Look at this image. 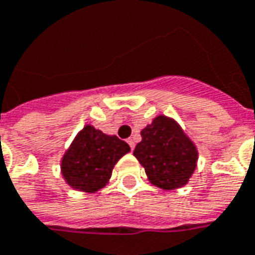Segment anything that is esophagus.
<instances>
[{
  "label": "esophagus",
  "mask_w": 255,
  "mask_h": 255,
  "mask_svg": "<svg viewBox=\"0 0 255 255\" xmlns=\"http://www.w3.org/2000/svg\"><path fill=\"white\" fill-rule=\"evenodd\" d=\"M128 144L130 145V148L133 150V148H134V140H133V138H129V140H128Z\"/></svg>",
  "instance_id": "esophagus-1"
}]
</instances>
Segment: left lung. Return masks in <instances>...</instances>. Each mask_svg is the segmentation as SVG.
Returning a JSON list of instances; mask_svg holds the SVG:
<instances>
[{
  "instance_id": "obj_1",
  "label": "left lung",
  "mask_w": 255,
  "mask_h": 255,
  "mask_svg": "<svg viewBox=\"0 0 255 255\" xmlns=\"http://www.w3.org/2000/svg\"><path fill=\"white\" fill-rule=\"evenodd\" d=\"M133 155L144 166L151 183L164 190L187 183L197 162L194 144L178 124L166 117H157L141 130V141Z\"/></svg>"
}]
</instances>
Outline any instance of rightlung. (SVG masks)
Segmentation results:
<instances>
[{
  "label": "right lung",
  "instance_id": "1",
  "mask_svg": "<svg viewBox=\"0 0 255 255\" xmlns=\"http://www.w3.org/2000/svg\"><path fill=\"white\" fill-rule=\"evenodd\" d=\"M129 151L124 140L86 126L64 155L62 175L73 189L97 191L108 182L118 159Z\"/></svg>",
  "mask_w": 255,
  "mask_h": 255
}]
</instances>
